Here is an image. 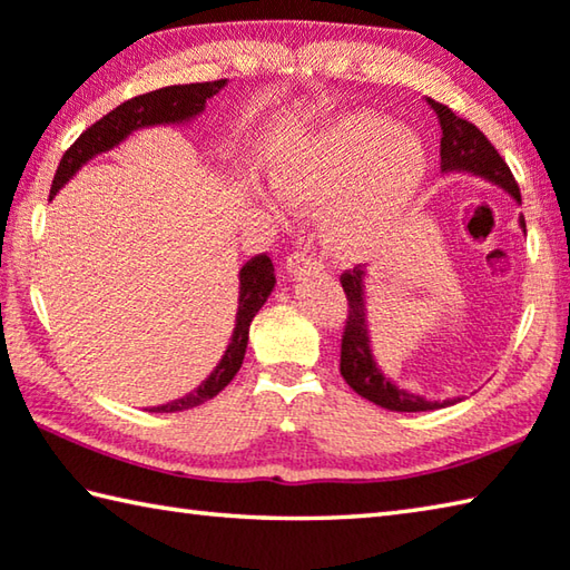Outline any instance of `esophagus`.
I'll return each instance as SVG.
<instances>
[{
  "instance_id": "1",
  "label": "esophagus",
  "mask_w": 570,
  "mask_h": 570,
  "mask_svg": "<svg viewBox=\"0 0 570 570\" xmlns=\"http://www.w3.org/2000/svg\"><path fill=\"white\" fill-rule=\"evenodd\" d=\"M321 268H324L321 258H316L312 252H306V249H296L286 258V272L292 276H302L306 272H321Z\"/></svg>"
}]
</instances>
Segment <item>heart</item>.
Segmentation results:
<instances>
[{
    "mask_svg": "<svg viewBox=\"0 0 570 570\" xmlns=\"http://www.w3.org/2000/svg\"><path fill=\"white\" fill-rule=\"evenodd\" d=\"M268 177L286 204L328 202V242L358 252L416 199L429 177V151L399 121L356 111L278 151Z\"/></svg>",
    "mask_w": 570,
    "mask_h": 570,
    "instance_id": "1",
    "label": "heart"
}]
</instances>
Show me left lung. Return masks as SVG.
<instances>
[{"label": "left lung", "mask_w": 570, "mask_h": 570, "mask_svg": "<svg viewBox=\"0 0 570 570\" xmlns=\"http://www.w3.org/2000/svg\"><path fill=\"white\" fill-rule=\"evenodd\" d=\"M429 107L436 111L441 124V171H469L473 177H481L503 191H509L515 202H521L519 184H515L511 169L505 167L501 154L493 149V144L483 137L479 127L471 121L456 117L446 105L429 99ZM521 229L525 232V222L521 216ZM364 276L366 272L361 266H354L351 272L341 274V286L346 292L348 316L341 336V376L346 384L354 389L358 396L368 399L381 409L389 411H433L451 406L453 401H426L406 389H399L384 371L379 368L371 354L368 338V318L364 304Z\"/></svg>", "instance_id": "1"}]
</instances>
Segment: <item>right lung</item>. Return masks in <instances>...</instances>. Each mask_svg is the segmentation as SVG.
I'll list each match as a JSON object with an SVG mask.
<instances>
[{
    "mask_svg": "<svg viewBox=\"0 0 570 570\" xmlns=\"http://www.w3.org/2000/svg\"><path fill=\"white\" fill-rule=\"evenodd\" d=\"M224 87H226V79L202 81V85H174V87H164L157 91H149V95H139L129 101H124V105H119L117 109H111L107 117H101L97 124H91L87 131H81V137L65 151V157H61L57 167L55 181H51L49 194L55 196L61 186L75 177L81 164L95 159L101 151L114 149L119 141L127 139L131 131H137L141 127H154V124H184L194 119L196 114L204 111L206 99L219 95ZM274 284H276L274 264L266 254H256L242 266L239 308H236L234 334H232L229 346L224 351L222 361L216 364L209 379L202 381L199 389L186 393L184 399L157 406L159 413L194 409L199 406V403L214 399L216 393L229 386V381L236 376V371L242 368L246 344H249L252 321L258 308L264 306L268 294L274 292Z\"/></svg>",
    "mask_w": 570,
    "mask_h": 570,
    "instance_id": "add662e5",
    "label": "right lung"
}]
</instances>
